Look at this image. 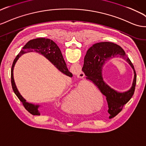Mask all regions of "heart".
<instances>
[{
	"instance_id": "1",
	"label": "heart",
	"mask_w": 146,
	"mask_h": 146,
	"mask_svg": "<svg viewBox=\"0 0 146 146\" xmlns=\"http://www.w3.org/2000/svg\"><path fill=\"white\" fill-rule=\"evenodd\" d=\"M70 98L71 100L75 99V97H76L77 100L78 101L77 103H76V111L77 112H81L82 111L83 108L81 103L84 102L85 101V94L84 92H83V90L80 87H78L75 90V92H71L70 94Z\"/></svg>"
}]
</instances>
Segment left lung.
<instances>
[{"label": "left lung", "instance_id": "obj_1", "mask_svg": "<svg viewBox=\"0 0 146 146\" xmlns=\"http://www.w3.org/2000/svg\"><path fill=\"white\" fill-rule=\"evenodd\" d=\"M120 57L127 61L134 71L132 88L128 91L119 93L111 89L103 81L102 69L105 62L111 58ZM82 70L88 80L92 81L101 92L106 97L108 104L109 118L115 117L121 111L125 104L130 100L135 92L136 84V74L135 68L123 48L112 42H104L94 44L88 50L84 58Z\"/></svg>", "mask_w": 146, "mask_h": 146}]
</instances>
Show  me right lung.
<instances>
[{
  "label": "right lung",
  "instance_id": "1",
  "mask_svg": "<svg viewBox=\"0 0 146 146\" xmlns=\"http://www.w3.org/2000/svg\"><path fill=\"white\" fill-rule=\"evenodd\" d=\"M29 52H36L38 53L43 54L49 61H50V62H52V63H53L54 66H56V68L60 70L61 72L66 74V76L71 77L72 76V74L69 71L68 68H67L66 64L60 48H59L56 43H54L53 40H50V39L45 38L33 39V40H29L23 46V50H21V52L15 58L12 66H11V86H12L14 93L17 96L18 99L20 100L21 102H22L23 106H24V107L27 111L33 115H40V113L38 111L39 106L34 105L26 102V101L22 97L20 93L18 91L13 78V68L16 62L17 61L18 58L22 54Z\"/></svg>",
  "mask_w": 146,
  "mask_h": 146
}]
</instances>
